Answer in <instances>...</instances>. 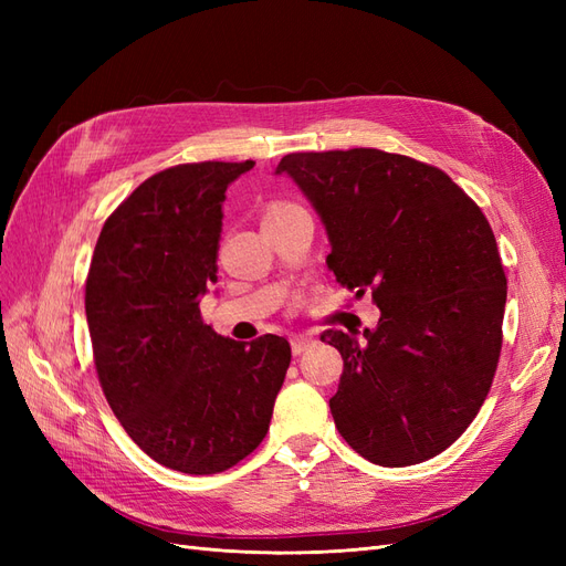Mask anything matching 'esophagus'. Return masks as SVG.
<instances>
[{"mask_svg": "<svg viewBox=\"0 0 566 566\" xmlns=\"http://www.w3.org/2000/svg\"><path fill=\"white\" fill-rule=\"evenodd\" d=\"M316 345V339L310 337V335H295L293 339H290V347H293V354L300 356L304 354L306 349H312Z\"/></svg>", "mask_w": 566, "mask_h": 566, "instance_id": "34e87169", "label": "esophagus"}]
</instances>
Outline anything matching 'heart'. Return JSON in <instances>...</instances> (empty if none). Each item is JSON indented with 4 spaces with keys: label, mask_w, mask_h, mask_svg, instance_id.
I'll list each match as a JSON object with an SVG mask.
<instances>
[{
    "label": "heart",
    "mask_w": 566,
    "mask_h": 566,
    "mask_svg": "<svg viewBox=\"0 0 566 566\" xmlns=\"http://www.w3.org/2000/svg\"><path fill=\"white\" fill-rule=\"evenodd\" d=\"M290 208H297V205H293V202H285V200H273V202H269V205H266V210H264V219L279 217V214L287 212Z\"/></svg>",
    "instance_id": "heart-1"
}]
</instances>
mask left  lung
Returning a JSON list of instances; mask_svg holds the SVG:
<instances>
[{
	"label": "left lung",
	"mask_w": 566,
	"mask_h": 566,
	"mask_svg": "<svg viewBox=\"0 0 566 566\" xmlns=\"http://www.w3.org/2000/svg\"><path fill=\"white\" fill-rule=\"evenodd\" d=\"M331 238L339 285L380 306L375 331H325L345 368L331 413L382 468L447 451L476 418L503 347L507 279L489 219L439 167L378 148L290 153Z\"/></svg>",
	"instance_id": "8db88e82"
}]
</instances>
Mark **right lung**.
<instances>
[{"label":"right lung","mask_w":566,"mask_h":566,"mask_svg":"<svg viewBox=\"0 0 566 566\" xmlns=\"http://www.w3.org/2000/svg\"><path fill=\"white\" fill-rule=\"evenodd\" d=\"M254 163H186L148 177L106 219L84 283L94 366L115 418L169 470L217 474L269 432L290 342H235L200 316L217 283L221 202Z\"/></svg>","instance_id":"right-lung-1"}]
</instances>
